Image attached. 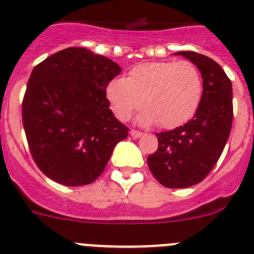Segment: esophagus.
Instances as JSON below:
<instances>
[{"label":"esophagus","mask_w":254,"mask_h":254,"mask_svg":"<svg viewBox=\"0 0 254 254\" xmlns=\"http://www.w3.org/2000/svg\"><path fill=\"white\" fill-rule=\"evenodd\" d=\"M129 135H131L133 138H138L142 136V132L136 131V129H131V131H129Z\"/></svg>","instance_id":"esophagus-1"}]
</instances>
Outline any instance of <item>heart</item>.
Returning <instances> with one entry per match:
<instances>
[{"label": "heart", "mask_w": 254, "mask_h": 254, "mask_svg": "<svg viewBox=\"0 0 254 254\" xmlns=\"http://www.w3.org/2000/svg\"><path fill=\"white\" fill-rule=\"evenodd\" d=\"M201 96L200 71L190 62L142 63L127 78H114L106 87V97L119 119L127 121L144 105L138 122H158L163 128H176L190 121Z\"/></svg>", "instance_id": "1"}]
</instances>
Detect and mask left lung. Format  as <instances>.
I'll use <instances>...</instances> for the list:
<instances>
[{"label":"left lung","instance_id":"8db88e82","mask_svg":"<svg viewBox=\"0 0 254 254\" xmlns=\"http://www.w3.org/2000/svg\"><path fill=\"white\" fill-rule=\"evenodd\" d=\"M199 69L203 96L191 121L157 133L158 150L148 157L153 176L166 188L196 185L222 154L233 126V86L224 69L208 56L180 51Z\"/></svg>","mask_w":254,"mask_h":254}]
</instances>
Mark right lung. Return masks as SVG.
Masks as SVG:
<instances>
[{
    "label": "right lung",
    "mask_w": 254,
    "mask_h": 254,
    "mask_svg": "<svg viewBox=\"0 0 254 254\" xmlns=\"http://www.w3.org/2000/svg\"><path fill=\"white\" fill-rule=\"evenodd\" d=\"M121 66L87 49L69 47L37 65L23 100V125L34 162L65 186L94 183L114 146L128 135L106 99Z\"/></svg>",
    "instance_id": "right-lung-1"
}]
</instances>
